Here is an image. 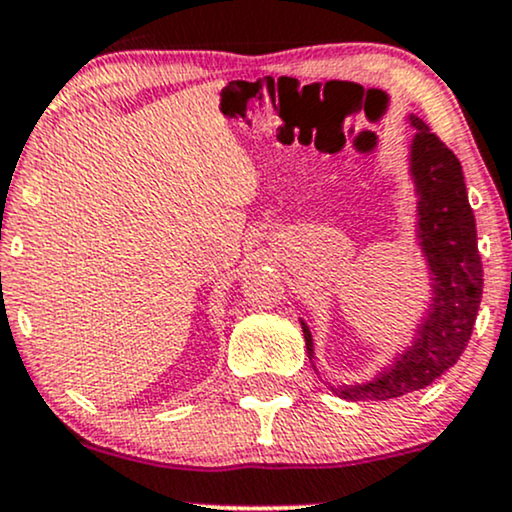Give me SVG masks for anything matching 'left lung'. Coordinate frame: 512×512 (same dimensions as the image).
Segmentation results:
<instances>
[{"label":"left lung","instance_id":"left-lung-1","mask_svg":"<svg viewBox=\"0 0 512 512\" xmlns=\"http://www.w3.org/2000/svg\"><path fill=\"white\" fill-rule=\"evenodd\" d=\"M407 120L416 129L409 142V178L416 195V245L426 260L431 301L411 344L392 358L390 366L363 383H327L334 395L349 402L402 397L431 385L455 366L472 337L484 291L477 223L460 161L424 120L416 115ZM301 327L315 368L313 334L305 320Z\"/></svg>","mask_w":512,"mask_h":512}]
</instances>
